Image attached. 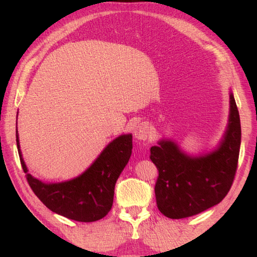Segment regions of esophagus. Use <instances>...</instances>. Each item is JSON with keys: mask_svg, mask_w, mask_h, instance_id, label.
<instances>
[{"mask_svg": "<svg viewBox=\"0 0 257 257\" xmlns=\"http://www.w3.org/2000/svg\"><path fill=\"white\" fill-rule=\"evenodd\" d=\"M149 135H150L149 125H148V123H146V122L138 124L135 129L136 138L139 139V140H147L149 137Z\"/></svg>", "mask_w": 257, "mask_h": 257, "instance_id": "obj_1", "label": "esophagus"}]
</instances>
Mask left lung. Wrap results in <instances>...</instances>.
Wrapping results in <instances>:
<instances>
[{
  "instance_id": "obj_1",
  "label": "left lung",
  "mask_w": 257,
  "mask_h": 257,
  "mask_svg": "<svg viewBox=\"0 0 257 257\" xmlns=\"http://www.w3.org/2000/svg\"><path fill=\"white\" fill-rule=\"evenodd\" d=\"M230 119L224 139L209 155L189 157L170 140L150 149L159 176L155 185L158 209L170 219H184L219 204L230 191L237 170L241 121L230 95Z\"/></svg>"
}]
</instances>
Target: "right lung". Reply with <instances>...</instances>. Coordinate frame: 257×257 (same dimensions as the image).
I'll return each mask as SVG.
<instances>
[{"label":"right lung","mask_w":257,"mask_h":257,"mask_svg":"<svg viewBox=\"0 0 257 257\" xmlns=\"http://www.w3.org/2000/svg\"><path fill=\"white\" fill-rule=\"evenodd\" d=\"M16 145L27 182L44 205L70 220L95 222L111 209L114 184L132 156L133 136L122 135L114 139L81 176L52 184L42 182L27 172L20 150L18 129Z\"/></svg>","instance_id":"1"}]
</instances>
